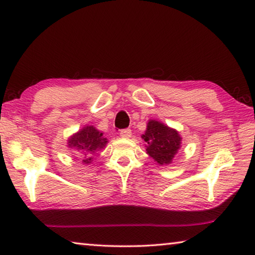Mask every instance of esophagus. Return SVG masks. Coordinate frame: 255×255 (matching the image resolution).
<instances>
[{
    "mask_svg": "<svg viewBox=\"0 0 255 255\" xmlns=\"http://www.w3.org/2000/svg\"><path fill=\"white\" fill-rule=\"evenodd\" d=\"M120 136L124 137V138H129L131 136V130L129 128L126 129H121L120 131Z\"/></svg>",
    "mask_w": 255,
    "mask_h": 255,
    "instance_id": "34e87169",
    "label": "esophagus"
}]
</instances>
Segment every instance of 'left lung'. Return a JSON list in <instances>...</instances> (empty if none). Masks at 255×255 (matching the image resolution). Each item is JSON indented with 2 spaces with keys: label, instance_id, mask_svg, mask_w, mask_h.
<instances>
[{
  "label": "left lung",
  "instance_id": "obj_1",
  "mask_svg": "<svg viewBox=\"0 0 255 255\" xmlns=\"http://www.w3.org/2000/svg\"><path fill=\"white\" fill-rule=\"evenodd\" d=\"M143 138L147 143L146 151L148 155L161 165L171 163L181 142L180 136L175 129L155 120L148 121Z\"/></svg>",
  "mask_w": 255,
  "mask_h": 255
}]
</instances>
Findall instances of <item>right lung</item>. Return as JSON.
<instances>
[{
  "mask_svg": "<svg viewBox=\"0 0 255 255\" xmlns=\"http://www.w3.org/2000/svg\"><path fill=\"white\" fill-rule=\"evenodd\" d=\"M68 143L70 147H75L77 151L82 153L85 163H90L92 161L91 154L106 146L108 140L103 138L102 132L96 130L93 126H87L72 136Z\"/></svg>",
  "mask_w": 255,
  "mask_h": 255,
  "instance_id": "1",
  "label": "right lung"
}]
</instances>
